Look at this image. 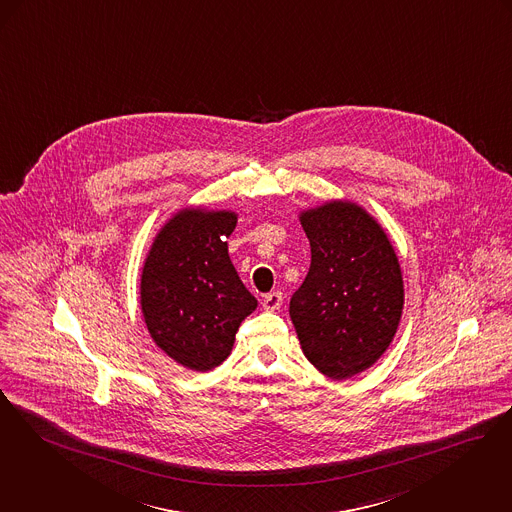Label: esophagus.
Wrapping results in <instances>:
<instances>
[{"label":"esophagus","mask_w":512,"mask_h":512,"mask_svg":"<svg viewBox=\"0 0 512 512\" xmlns=\"http://www.w3.org/2000/svg\"><path fill=\"white\" fill-rule=\"evenodd\" d=\"M280 307H282V293L280 291H272V293L265 295V299H263V308L265 310L274 312V310H278Z\"/></svg>","instance_id":"1"}]
</instances>
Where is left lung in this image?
<instances>
[{"instance_id": "8db88e82", "label": "left lung", "mask_w": 512, "mask_h": 512, "mask_svg": "<svg viewBox=\"0 0 512 512\" xmlns=\"http://www.w3.org/2000/svg\"><path fill=\"white\" fill-rule=\"evenodd\" d=\"M310 268L289 301L308 362L331 379L371 368L392 343L404 280L385 230L360 205L333 200L301 213Z\"/></svg>"}]
</instances>
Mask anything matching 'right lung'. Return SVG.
Instances as JSON below:
<instances>
[{
	"label": "right lung",
	"instance_id": "1",
	"mask_svg": "<svg viewBox=\"0 0 512 512\" xmlns=\"http://www.w3.org/2000/svg\"><path fill=\"white\" fill-rule=\"evenodd\" d=\"M234 211L186 207L158 232L144 261L141 308L154 343L177 364L209 371L225 362L257 299L228 257Z\"/></svg>",
	"mask_w": 512,
	"mask_h": 512
}]
</instances>
